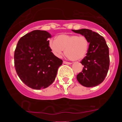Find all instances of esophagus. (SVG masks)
<instances>
[{
	"label": "esophagus",
	"instance_id": "esophagus-1",
	"mask_svg": "<svg viewBox=\"0 0 122 122\" xmlns=\"http://www.w3.org/2000/svg\"><path fill=\"white\" fill-rule=\"evenodd\" d=\"M63 63L65 64H68V65H70L71 64V62H67V61H63Z\"/></svg>",
	"mask_w": 122,
	"mask_h": 122
}]
</instances>
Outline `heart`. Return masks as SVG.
Segmentation results:
<instances>
[{
    "instance_id": "1",
    "label": "heart",
    "mask_w": 122,
    "mask_h": 122,
    "mask_svg": "<svg viewBox=\"0 0 122 122\" xmlns=\"http://www.w3.org/2000/svg\"><path fill=\"white\" fill-rule=\"evenodd\" d=\"M49 46L55 56L61 57L65 49V53L67 57L73 61H77L86 56L89 43L85 36L62 34L56 37V40L50 39Z\"/></svg>"
}]
</instances>
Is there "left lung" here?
Returning <instances> with one entry per match:
<instances>
[{
    "label": "left lung",
    "mask_w": 122,
    "mask_h": 122,
    "mask_svg": "<svg viewBox=\"0 0 122 122\" xmlns=\"http://www.w3.org/2000/svg\"><path fill=\"white\" fill-rule=\"evenodd\" d=\"M88 39L89 46L86 56L81 63L84 66L82 72L77 76L82 86L93 87L104 81L110 65L109 50L104 38L88 29L72 30Z\"/></svg>",
    "instance_id": "left-lung-1"
}]
</instances>
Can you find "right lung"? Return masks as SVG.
<instances>
[{
  "label": "right lung",
  "mask_w": 122,
  "mask_h": 122,
  "mask_svg": "<svg viewBox=\"0 0 122 122\" xmlns=\"http://www.w3.org/2000/svg\"><path fill=\"white\" fill-rule=\"evenodd\" d=\"M51 35L35 30L20 38L15 51V67L22 81L35 90L45 88L54 81L62 60L49 46Z\"/></svg>",
  "instance_id": "add662e5"
}]
</instances>
